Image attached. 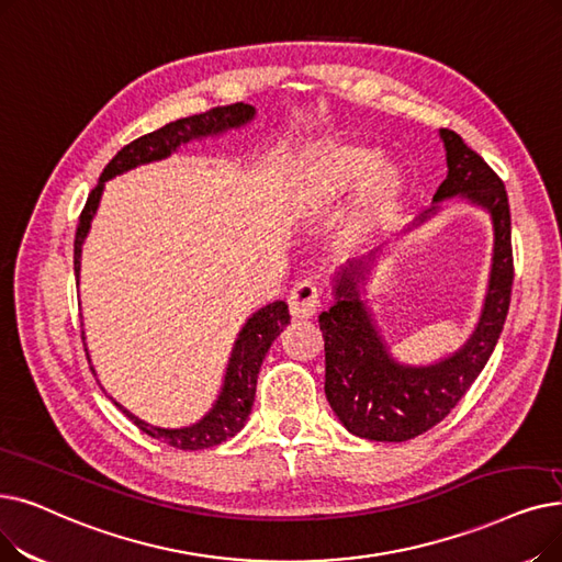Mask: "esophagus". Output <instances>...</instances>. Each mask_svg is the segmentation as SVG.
<instances>
[{"instance_id": "obj_1", "label": "esophagus", "mask_w": 562, "mask_h": 562, "mask_svg": "<svg viewBox=\"0 0 562 562\" xmlns=\"http://www.w3.org/2000/svg\"><path fill=\"white\" fill-rule=\"evenodd\" d=\"M322 307V291L314 282L303 280L289 294V312L294 319H312Z\"/></svg>"}]
</instances>
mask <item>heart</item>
<instances>
[{"label": "heart", "instance_id": "heart-1", "mask_svg": "<svg viewBox=\"0 0 562 562\" xmlns=\"http://www.w3.org/2000/svg\"><path fill=\"white\" fill-rule=\"evenodd\" d=\"M374 158L368 146L349 142H322L312 146L291 190L294 217L299 221L324 217L358 186L345 223V236L358 240L376 232L395 213L404 179L393 162Z\"/></svg>", "mask_w": 562, "mask_h": 562}]
</instances>
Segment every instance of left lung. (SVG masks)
Masks as SVG:
<instances>
[{
  "instance_id": "left-lung-1",
  "label": "left lung",
  "mask_w": 562,
  "mask_h": 562,
  "mask_svg": "<svg viewBox=\"0 0 562 562\" xmlns=\"http://www.w3.org/2000/svg\"><path fill=\"white\" fill-rule=\"evenodd\" d=\"M448 177L434 194V206L413 227L438 211V202L459 198L490 211L494 223V263L490 291L477 328L450 358L434 364H402L390 356L379 335L372 310L360 299L358 282L372 271L370 257L349 261L335 278V303L319 314L326 349V397L339 423L370 441L400 443L441 423L492 358L509 310L512 280V223L503 181L471 146L448 128Z\"/></svg>"
}]
</instances>
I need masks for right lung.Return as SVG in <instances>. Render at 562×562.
Masks as SVG:
<instances>
[{
    "label": "right lung",
    "mask_w": 562,
    "mask_h": 562,
    "mask_svg": "<svg viewBox=\"0 0 562 562\" xmlns=\"http://www.w3.org/2000/svg\"><path fill=\"white\" fill-rule=\"evenodd\" d=\"M252 116H255V108L246 105V103L213 108L202 114L177 119V121H172V124H167L149 135H142V137L133 139L131 144H126L124 149H121L108 162V167L103 169V175L99 179V186L89 192L87 204L80 213V223H78V232H76V248H72V266H76V278H80L82 243L89 234L95 209H99L105 181L114 179L116 175L128 172V169H133L137 165L162 160L169 154H175L181 144H186L190 139H202L209 135H221L229 128L246 126L248 121H252ZM286 324H289V307L284 301L268 303L266 307L257 310L250 316L234 341L221 395H217L213 408L200 423H194L190 427H181V429L154 427L149 423L139 420L137 416H133L131 411H126L114 400L112 402L121 411H124L144 434H149L151 438H158V441H162L167 446L179 448V450H204V448L221 446L223 441H227V438L238 434L243 429V425H246L250 411H252V404H255L257 374H259L261 362H263L268 349H271L273 339L284 330Z\"/></svg>",
    "instance_id": "add662e5"
}]
</instances>
